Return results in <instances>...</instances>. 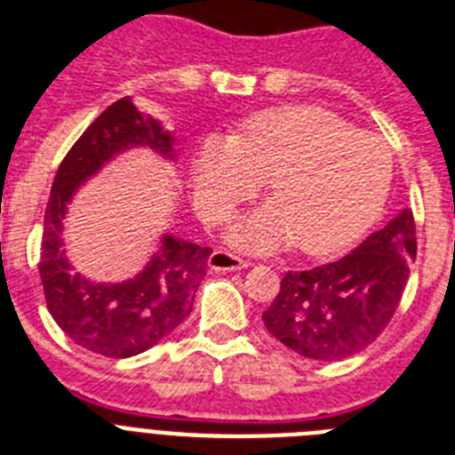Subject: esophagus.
<instances>
[{
    "mask_svg": "<svg viewBox=\"0 0 455 455\" xmlns=\"http://www.w3.org/2000/svg\"><path fill=\"white\" fill-rule=\"evenodd\" d=\"M250 261L240 259L235 254L227 252V250H217V252L210 254L208 268L210 271H240V268H247Z\"/></svg>",
    "mask_w": 455,
    "mask_h": 455,
    "instance_id": "obj_1",
    "label": "esophagus"
}]
</instances>
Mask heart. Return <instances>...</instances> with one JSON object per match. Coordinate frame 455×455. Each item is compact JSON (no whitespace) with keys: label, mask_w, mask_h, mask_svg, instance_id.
<instances>
[{"label":"heart","mask_w":455,"mask_h":455,"mask_svg":"<svg viewBox=\"0 0 455 455\" xmlns=\"http://www.w3.org/2000/svg\"><path fill=\"white\" fill-rule=\"evenodd\" d=\"M268 180L273 201L240 217L228 243L271 252L299 240L308 254L339 252L376 221L390 191L393 156L379 135L353 131L315 107L257 114L231 140H208L191 156L203 220L221 224Z\"/></svg>","instance_id":"obj_1"}]
</instances>
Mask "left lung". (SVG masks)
Segmentation results:
<instances>
[{
	"label": "left lung",
	"instance_id": "left-lung-1",
	"mask_svg": "<svg viewBox=\"0 0 455 455\" xmlns=\"http://www.w3.org/2000/svg\"><path fill=\"white\" fill-rule=\"evenodd\" d=\"M416 259L411 210H400L350 254L290 271L264 313L283 346L317 362L350 357L374 343L400 306Z\"/></svg>",
	"mask_w": 455,
	"mask_h": 455
}]
</instances>
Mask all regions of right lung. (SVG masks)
Segmentation results:
<instances>
[{
	"label": "right lung",
	"mask_w": 455,
	"mask_h": 455,
	"mask_svg": "<svg viewBox=\"0 0 455 455\" xmlns=\"http://www.w3.org/2000/svg\"><path fill=\"white\" fill-rule=\"evenodd\" d=\"M175 147V132L138 109L132 98H121L88 125L55 172L39 257L44 297L58 327L98 355H140L177 330L194 308L212 250L164 234L156 252L132 278L95 283L69 264L62 235L69 203L91 177L125 151L149 149L177 164Z\"/></svg>",
	"instance_id": "right-lung-1"
}]
</instances>
